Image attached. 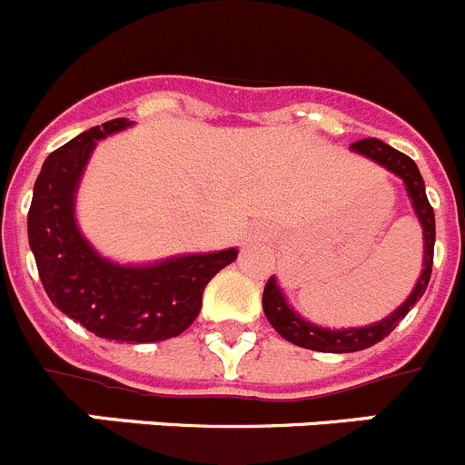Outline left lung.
<instances>
[{
  "label": "left lung",
  "instance_id": "obj_1",
  "mask_svg": "<svg viewBox=\"0 0 465 465\" xmlns=\"http://www.w3.org/2000/svg\"><path fill=\"white\" fill-rule=\"evenodd\" d=\"M351 150L362 154V157L377 162L379 166L391 171L392 175H397V178L404 183L415 216H418L420 225H422V273H420V278L415 281V287L411 290V294L406 296V302L401 303L400 308H395L386 320L374 322V324L370 326H356V329H324V326L306 322L299 312L292 311L285 294H282L281 285H278L276 276L269 278L262 294V308L269 324H272L273 329L278 331V335H282L287 342L296 344V347L312 349V351L349 353L361 351V349H368L372 347V344L381 342V340L386 338V335H391V331L409 315V311L415 306V302L424 294V290H427L429 285V278H431V264H434V207L429 205L427 192H424V180L422 175H420L413 159L379 139L356 141V143L351 145Z\"/></svg>",
  "mask_w": 465,
  "mask_h": 465
}]
</instances>
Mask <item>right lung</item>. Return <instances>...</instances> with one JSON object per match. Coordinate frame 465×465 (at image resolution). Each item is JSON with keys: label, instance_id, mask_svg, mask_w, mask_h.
Instances as JSON below:
<instances>
[{"label": "right lung", "instance_id": "obj_1", "mask_svg": "<svg viewBox=\"0 0 465 465\" xmlns=\"http://www.w3.org/2000/svg\"><path fill=\"white\" fill-rule=\"evenodd\" d=\"M127 118L91 127L43 163L34 184L26 232L50 302L97 338L139 344L169 340L193 324L203 290L237 249L184 253L148 264L104 258L84 237L74 201L97 141L127 130Z\"/></svg>", "mask_w": 465, "mask_h": 465}]
</instances>
